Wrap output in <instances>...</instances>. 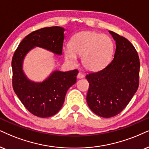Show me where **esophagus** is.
Listing matches in <instances>:
<instances>
[{"label":"esophagus","instance_id":"esophagus-1","mask_svg":"<svg viewBox=\"0 0 149 149\" xmlns=\"http://www.w3.org/2000/svg\"><path fill=\"white\" fill-rule=\"evenodd\" d=\"M77 78H78V79H82V78H84V75L82 74V73L79 72V73H78V75H77Z\"/></svg>","mask_w":149,"mask_h":149}]
</instances>
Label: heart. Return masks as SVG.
<instances>
[{
	"mask_svg": "<svg viewBox=\"0 0 149 149\" xmlns=\"http://www.w3.org/2000/svg\"><path fill=\"white\" fill-rule=\"evenodd\" d=\"M114 45L107 35L95 31H86L73 36L69 47L64 49L65 60L75 64L77 56H82V64L86 69L97 71L106 67L111 61Z\"/></svg>",
	"mask_w": 149,
	"mask_h": 149,
	"instance_id": "b5f03b06",
	"label": "heart"
}]
</instances>
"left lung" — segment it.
I'll return each instance as SVG.
<instances>
[{
    "label": "left lung",
    "instance_id": "left-lung-1",
    "mask_svg": "<svg viewBox=\"0 0 149 149\" xmlns=\"http://www.w3.org/2000/svg\"><path fill=\"white\" fill-rule=\"evenodd\" d=\"M109 32L116 41L113 59L102 70L86 76L88 106L102 118L116 116L129 104L138 88L140 66L133 45L118 33Z\"/></svg>",
    "mask_w": 149,
    "mask_h": 149
}]
</instances>
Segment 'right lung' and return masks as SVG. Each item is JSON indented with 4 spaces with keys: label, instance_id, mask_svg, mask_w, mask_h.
Segmentation results:
<instances>
[{
    "label": "right lung",
    "instance_id": "add662e5",
    "mask_svg": "<svg viewBox=\"0 0 149 149\" xmlns=\"http://www.w3.org/2000/svg\"><path fill=\"white\" fill-rule=\"evenodd\" d=\"M65 31L63 27L55 26L33 31L21 41L12 58L14 92L25 108L40 118H49L61 110L67 90L76 82L78 71L54 70L42 82H35L24 72V60L35 47L61 56Z\"/></svg>",
    "mask_w": 149,
    "mask_h": 149
}]
</instances>
